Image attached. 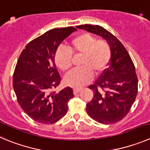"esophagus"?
I'll return each instance as SVG.
<instances>
[{"label": "esophagus", "mask_w": 150, "mask_h": 150, "mask_svg": "<svg viewBox=\"0 0 150 150\" xmlns=\"http://www.w3.org/2000/svg\"><path fill=\"white\" fill-rule=\"evenodd\" d=\"M81 91V89H73V93L74 95H76L78 94V92Z\"/></svg>", "instance_id": "obj_1"}]
</instances>
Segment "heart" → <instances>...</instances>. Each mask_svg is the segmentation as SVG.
Listing matches in <instances>:
<instances>
[{
  "instance_id": "obj_1",
  "label": "heart",
  "mask_w": 150,
  "mask_h": 150,
  "mask_svg": "<svg viewBox=\"0 0 150 150\" xmlns=\"http://www.w3.org/2000/svg\"><path fill=\"white\" fill-rule=\"evenodd\" d=\"M69 50H58L54 55L56 66L62 72H68L72 65V55L81 54V66L64 78L65 84L70 87L81 88L90 83L96 75L103 73L111 58V48L107 40H96L89 33L78 35L71 40Z\"/></svg>"
}]
</instances>
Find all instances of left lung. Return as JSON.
Masks as SVG:
<instances>
[{"label": "left lung", "instance_id": "1", "mask_svg": "<svg viewBox=\"0 0 150 150\" xmlns=\"http://www.w3.org/2000/svg\"><path fill=\"white\" fill-rule=\"evenodd\" d=\"M100 36L111 48L109 67L89 88L93 98L86 104L89 117L103 124H115L129 112L138 93V77L128 52L118 39L98 25L76 26Z\"/></svg>", "mask_w": 150, "mask_h": 150}]
</instances>
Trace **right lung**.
I'll list each match as a JSON object with an SVG mask.
<instances>
[{"instance_id": "add662e5", "label": "right lung", "mask_w": 150, "mask_h": 150, "mask_svg": "<svg viewBox=\"0 0 150 150\" xmlns=\"http://www.w3.org/2000/svg\"><path fill=\"white\" fill-rule=\"evenodd\" d=\"M76 30L72 26L51 29L29 42L18 58L14 91L22 110L35 121L54 124L67 114L73 91L68 86L51 92L61 83L54 55L61 42Z\"/></svg>"}]
</instances>
